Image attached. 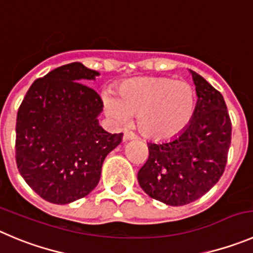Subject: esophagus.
I'll list each match as a JSON object with an SVG mask.
<instances>
[{
  "label": "esophagus",
  "mask_w": 253,
  "mask_h": 253,
  "mask_svg": "<svg viewBox=\"0 0 253 253\" xmlns=\"http://www.w3.org/2000/svg\"><path fill=\"white\" fill-rule=\"evenodd\" d=\"M136 138H137V136H136V134H134L133 132H128V131L125 132V134H124V140L125 141L136 140Z\"/></svg>",
  "instance_id": "1"
}]
</instances>
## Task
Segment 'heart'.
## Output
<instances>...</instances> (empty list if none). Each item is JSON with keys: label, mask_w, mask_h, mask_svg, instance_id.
<instances>
[{"label": "heart", "mask_w": 253, "mask_h": 253, "mask_svg": "<svg viewBox=\"0 0 253 253\" xmlns=\"http://www.w3.org/2000/svg\"><path fill=\"white\" fill-rule=\"evenodd\" d=\"M108 117L127 124L137 115V127L155 141L177 137L191 124L196 110V92L186 81L171 77H138L120 84L116 96L103 94Z\"/></svg>", "instance_id": "heart-1"}]
</instances>
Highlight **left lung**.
<instances>
[{
    "label": "left lung",
    "mask_w": 253,
    "mask_h": 253,
    "mask_svg": "<svg viewBox=\"0 0 253 253\" xmlns=\"http://www.w3.org/2000/svg\"><path fill=\"white\" fill-rule=\"evenodd\" d=\"M197 102L193 119L177 137L148 142V160L137 173L141 188L169 206L191 204L222 176L231 145V120L223 96L190 71Z\"/></svg>",
    "instance_id": "8db88e82"
}]
</instances>
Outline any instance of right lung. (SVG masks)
Instances as JSON below:
<instances>
[{"mask_svg":"<svg viewBox=\"0 0 253 253\" xmlns=\"http://www.w3.org/2000/svg\"><path fill=\"white\" fill-rule=\"evenodd\" d=\"M100 73L72 62L31 84L17 112L16 164L43 200L67 205L97 186L106 156L121 143L98 124L103 103L84 84Z\"/></svg>","mask_w":253,"mask_h":253,"instance_id":"1","label":"right lung"}]
</instances>
